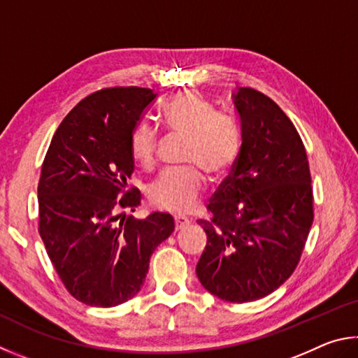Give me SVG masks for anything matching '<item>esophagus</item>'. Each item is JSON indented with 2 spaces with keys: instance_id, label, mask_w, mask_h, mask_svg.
Here are the masks:
<instances>
[{
  "instance_id": "obj_1",
  "label": "esophagus",
  "mask_w": 358,
  "mask_h": 358,
  "mask_svg": "<svg viewBox=\"0 0 358 358\" xmlns=\"http://www.w3.org/2000/svg\"><path fill=\"white\" fill-rule=\"evenodd\" d=\"M190 222H192V220H190L189 217L176 215V217H174V227H176V231H180V229H184L185 227H189Z\"/></svg>"
}]
</instances>
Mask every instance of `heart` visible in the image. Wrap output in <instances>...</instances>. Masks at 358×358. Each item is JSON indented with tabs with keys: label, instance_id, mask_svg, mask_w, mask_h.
<instances>
[{
	"label": "heart",
	"instance_id": "b5f03b06",
	"mask_svg": "<svg viewBox=\"0 0 358 358\" xmlns=\"http://www.w3.org/2000/svg\"><path fill=\"white\" fill-rule=\"evenodd\" d=\"M160 121L171 134L185 136L182 160L193 165L162 173L149 187V199L155 208L185 214L196 208L204 192L206 178L201 170L210 179L222 178L236 160L239 136L228 119L214 116L212 106L192 91L169 99L162 106ZM157 144L159 138L148 124L131 131L130 154L141 169L154 168Z\"/></svg>",
	"mask_w": 358,
	"mask_h": 358
}]
</instances>
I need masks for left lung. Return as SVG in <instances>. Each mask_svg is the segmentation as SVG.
Wrapping results in <instances>:
<instances>
[{
  "label": "left lung",
  "instance_id": "1",
  "mask_svg": "<svg viewBox=\"0 0 358 358\" xmlns=\"http://www.w3.org/2000/svg\"><path fill=\"white\" fill-rule=\"evenodd\" d=\"M233 102L242 146L231 173L198 220L208 243L196 275L233 303L272 294L291 277L313 224V189L297 129L271 97L237 87Z\"/></svg>",
  "mask_w": 358,
  "mask_h": 358
}]
</instances>
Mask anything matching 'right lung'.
Returning a JSON list of instances; mask_svg holds the SVG:
<instances>
[{
	"instance_id": "obj_1",
	"label": "right lung",
	"mask_w": 358,
	"mask_h": 358,
	"mask_svg": "<svg viewBox=\"0 0 358 358\" xmlns=\"http://www.w3.org/2000/svg\"><path fill=\"white\" fill-rule=\"evenodd\" d=\"M157 94L117 86L90 94L55 131L37 187L39 234L72 296L110 308L141 289L154 250L174 231L169 214L135 212L141 193L127 189L135 169L130 135Z\"/></svg>"
}]
</instances>
